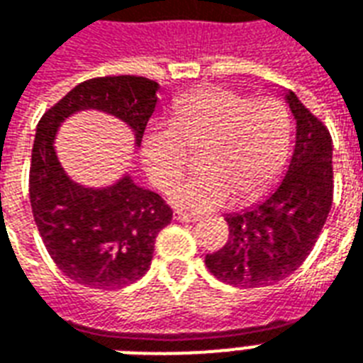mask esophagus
<instances>
[{
    "instance_id": "1",
    "label": "esophagus",
    "mask_w": 363,
    "mask_h": 363,
    "mask_svg": "<svg viewBox=\"0 0 363 363\" xmlns=\"http://www.w3.org/2000/svg\"><path fill=\"white\" fill-rule=\"evenodd\" d=\"M173 217H175V220H179V223H196V220H198L196 215H188V213L182 211H175L173 213Z\"/></svg>"
}]
</instances>
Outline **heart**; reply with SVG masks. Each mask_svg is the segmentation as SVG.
<instances>
[{"instance_id": "obj_1", "label": "heart", "mask_w": 363, "mask_h": 363, "mask_svg": "<svg viewBox=\"0 0 363 363\" xmlns=\"http://www.w3.org/2000/svg\"><path fill=\"white\" fill-rule=\"evenodd\" d=\"M201 152L198 175L169 192L173 206L206 213L240 200L259 198L280 177L291 146V118L276 99H257L238 91L201 89L173 104L171 123H156L143 138V162L162 190L186 169V146Z\"/></svg>"}]
</instances>
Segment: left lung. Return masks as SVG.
<instances>
[{"label": "left lung", "instance_id": "8db88e82", "mask_svg": "<svg viewBox=\"0 0 363 363\" xmlns=\"http://www.w3.org/2000/svg\"><path fill=\"white\" fill-rule=\"evenodd\" d=\"M284 96L297 125L286 177L253 207L226 215L228 242L206 255L209 272L234 287L286 280L308 257L331 209V135L295 93Z\"/></svg>", "mask_w": 363, "mask_h": 363}]
</instances>
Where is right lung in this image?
<instances>
[{
    "instance_id": "obj_1",
    "label": "right lung",
    "mask_w": 363,
    "mask_h": 363,
    "mask_svg": "<svg viewBox=\"0 0 363 363\" xmlns=\"http://www.w3.org/2000/svg\"><path fill=\"white\" fill-rule=\"evenodd\" d=\"M157 91L160 85L146 77H95L76 85L38 123L30 165L32 213L51 259L76 284L120 289L140 280L150 268L157 232L169 225L173 211L129 173L101 188L72 181L55 148L59 127L77 112L96 110L123 121L138 148Z\"/></svg>"
}]
</instances>
